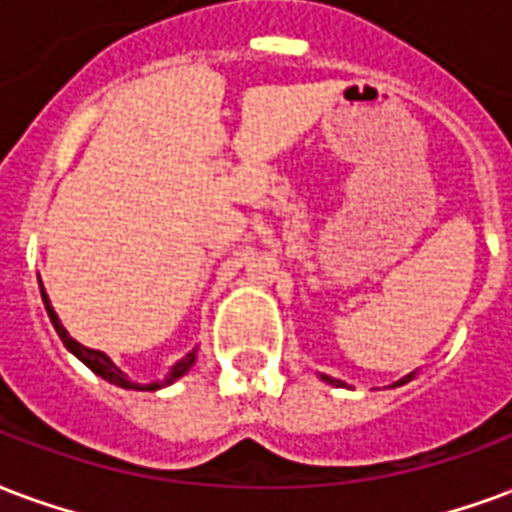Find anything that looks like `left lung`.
Returning a JSON list of instances; mask_svg holds the SVG:
<instances>
[{"mask_svg": "<svg viewBox=\"0 0 512 512\" xmlns=\"http://www.w3.org/2000/svg\"><path fill=\"white\" fill-rule=\"evenodd\" d=\"M320 380H325V382H328V385H336V388H344V382H342V380H333V377H328V374H320ZM410 380H415V372L404 374L401 380L393 382V388H399V385H404V382H410Z\"/></svg>", "mask_w": 512, "mask_h": 512, "instance_id": "left-lung-1", "label": "left lung"}]
</instances>
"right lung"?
Wrapping results in <instances>:
<instances>
[{
  "label": "right lung",
  "mask_w": 512,
  "mask_h": 512,
  "mask_svg": "<svg viewBox=\"0 0 512 512\" xmlns=\"http://www.w3.org/2000/svg\"><path fill=\"white\" fill-rule=\"evenodd\" d=\"M40 295H43V304H45V312H48V317H51V323H54L56 333H59V339L64 342V347L73 352L75 358L81 363H86L89 369H92L97 377H102V380H108L111 385H119V388H127V391H160V388H168V385H173V382L179 380V377H184V374L195 366V361H198V347L195 350H189L181 361L173 363V369H170L168 374H165V380H154V382H132L127 374L121 372L119 366L105 355L102 350H92V347H86V344L75 342L73 336L67 333V328L62 325V320H59V314L54 312V306H51V298H48V293H45V287H40Z\"/></svg>",
  "instance_id": "right-lung-1"
}]
</instances>
